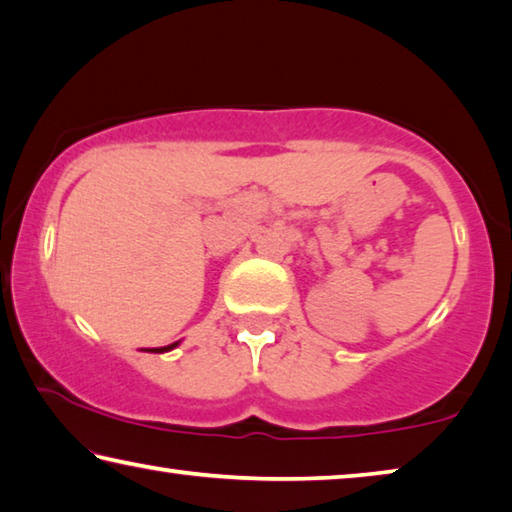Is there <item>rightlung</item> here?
Here are the masks:
<instances>
[{
    "label": "right lung",
    "instance_id": "obj_1",
    "mask_svg": "<svg viewBox=\"0 0 512 512\" xmlns=\"http://www.w3.org/2000/svg\"><path fill=\"white\" fill-rule=\"evenodd\" d=\"M175 346H180V342H175V344H168V346H161V348H148L150 353H166V351H173Z\"/></svg>",
    "mask_w": 512,
    "mask_h": 512
}]
</instances>
